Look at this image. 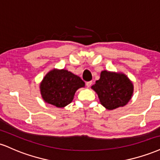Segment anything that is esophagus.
<instances>
[{"label":"esophagus","instance_id":"1","mask_svg":"<svg viewBox=\"0 0 160 160\" xmlns=\"http://www.w3.org/2000/svg\"><path fill=\"white\" fill-rule=\"evenodd\" d=\"M92 83H93V82H92L91 81V82H86V86H87L88 88H90L91 86Z\"/></svg>","mask_w":160,"mask_h":160}]
</instances>
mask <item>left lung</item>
Listing matches in <instances>:
<instances>
[{"label":"left lung","instance_id":"1","mask_svg":"<svg viewBox=\"0 0 160 160\" xmlns=\"http://www.w3.org/2000/svg\"><path fill=\"white\" fill-rule=\"evenodd\" d=\"M99 102L106 109L113 110L126 106L133 93V84L125 74L103 70L100 78L91 87Z\"/></svg>","mask_w":160,"mask_h":160}]
</instances>
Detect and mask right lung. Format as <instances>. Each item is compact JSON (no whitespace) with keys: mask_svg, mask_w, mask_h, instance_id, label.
<instances>
[{"mask_svg":"<svg viewBox=\"0 0 160 160\" xmlns=\"http://www.w3.org/2000/svg\"><path fill=\"white\" fill-rule=\"evenodd\" d=\"M84 85L79 76L67 69H54L45 76L39 88L45 102L63 108L72 102L77 90Z\"/></svg>","mask_w":160,"mask_h":160,"instance_id":"right-lung-1","label":"right lung"}]
</instances>
